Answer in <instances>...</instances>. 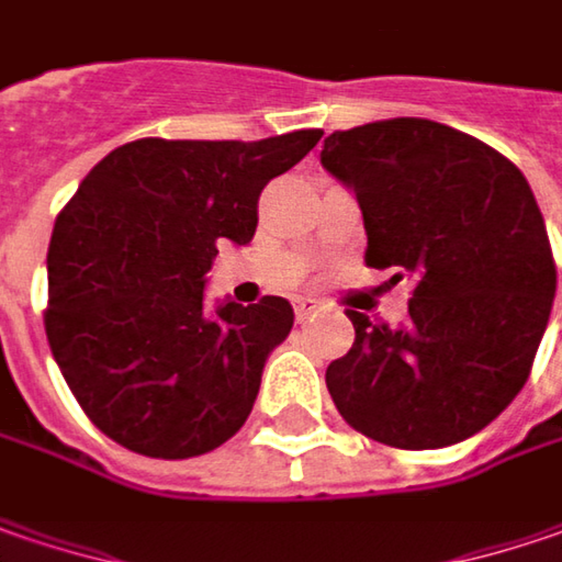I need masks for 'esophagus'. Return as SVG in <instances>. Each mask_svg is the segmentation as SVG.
<instances>
[{
  "instance_id": "34e87169",
  "label": "esophagus",
  "mask_w": 562,
  "mask_h": 562,
  "mask_svg": "<svg viewBox=\"0 0 562 562\" xmlns=\"http://www.w3.org/2000/svg\"><path fill=\"white\" fill-rule=\"evenodd\" d=\"M323 306H319V300H313V296H296L294 300V316L296 323H306L313 313H319Z\"/></svg>"
}]
</instances>
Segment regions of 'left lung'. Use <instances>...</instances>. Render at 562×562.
<instances>
[{"label": "left lung", "instance_id": "obj_1", "mask_svg": "<svg viewBox=\"0 0 562 562\" xmlns=\"http://www.w3.org/2000/svg\"><path fill=\"white\" fill-rule=\"evenodd\" d=\"M323 167L360 202L367 266L414 284L405 325L348 310L353 348L325 370L338 414L395 449L484 430L528 382L557 294L528 180L474 135L414 116L331 132Z\"/></svg>", "mask_w": 562, "mask_h": 562}]
</instances>
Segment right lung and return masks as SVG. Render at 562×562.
Masks as SVG:
<instances>
[{
  "label": "right lung",
  "mask_w": 562,
  "mask_h": 562,
  "mask_svg": "<svg viewBox=\"0 0 562 562\" xmlns=\"http://www.w3.org/2000/svg\"><path fill=\"white\" fill-rule=\"evenodd\" d=\"M323 128L262 142L138 138L110 151L59 211L46 341L100 434L148 459H192L246 424L262 367L294 325L284 296L205 316L221 239L249 243L268 180Z\"/></svg>",
  "instance_id": "right-lung-1"
}]
</instances>
